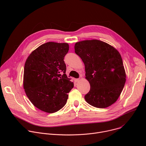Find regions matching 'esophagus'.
Listing matches in <instances>:
<instances>
[{"label":"esophagus","mask_w":146,"mask_h":146,"mask_svg":"<svg viewBox=\"0 0 146 146\" xmlns=\"http://www.w3.org/2000/svg\"><path fill=\"white\" fill-rule=\"evenodd\" d=\"M80 78H77V79H74V82L76 83V82H78V81H80Z\"/></svg>","instance_id":"esophagus-1"}]
</instances>
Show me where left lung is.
<instances>
[{"instance_id":"obj_1","label":"left lung","mask_w":146,"mask_h":146,"mask_svg":"<svg viewBox=\"0 0 146 146\" xmlns=\"http://www.w3.org/2000/svg\"><path fill=\"white\" fill-rule=\"evenodd\" d=\"M74 48L85 64V78L91 86L85 96L86 101L98 108L113 104L120 95L126 78L119 51L98 40L77 42Z\"/></svg>"}]
</instances>
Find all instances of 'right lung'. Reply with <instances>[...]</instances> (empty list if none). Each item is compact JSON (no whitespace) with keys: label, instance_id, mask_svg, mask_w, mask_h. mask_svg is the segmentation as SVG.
<instances>
[{"label":"right lung","instance_id":"add662e5","mask_svg":"<svg viewBox=\"0 0 146 146\" xmlns=\"http://www.w3.org/2000/svg\"><path fill=\"white\" fill-rule=\"evenodd\" d=\"M68 43L48 42L33 51L25 65L23 87L27 96L40 110L54 113L66 103L74 83L65 74L64 58Z\"/></svg>","mask_w":146,"mask_h":146}]
</instances>
